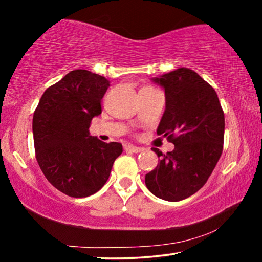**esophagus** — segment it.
Returning <instances> with one entry per match:
<instances>
[{
    "instance_id": "obj_1",
    "label": "esophagus",
    "mask_w": 262,
    "mask_h": 262,
    "mask_svg": "<svg viewBox=\"0 0 262 262\" xmlns=\"http://www.w3.org/2000/svg\"><path fill=\"white\" fill-rule=\"evenodd\" d=\"M124 149H125V151H128V152H134V154L142 152V151L144 150L143 147H139V146L131 145V144H127V145H124Z\"/></svg>"
}]
</instances>
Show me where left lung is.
<instances>
[{
  "label": "left lung",
  "mask_w": 262,
  "mask_h": 262,
  "mask_svg": "<svg viewBox=\"0 0 262 262\" xmlns=\"http://www.w3.org/2000/svg\"><path fill=\"white\" fill-rule=\"evenodd\" d=\"M165 92V111L157 135L173 143L156 169L145 175L149 190L159 199L177 202L194 195L206 184L221 157L225 113L215 90L189 68H178L152 78Z\"/></svg>",
  "instance_id": "left-lung-1"
}]
</instances>
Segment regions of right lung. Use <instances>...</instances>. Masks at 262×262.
<instances>
[{"label": "right lung", "instance_id": "right-lung-1", "mask_svg": "<svg viewBox=\"0 0 262 262\" xmlns=\"http://www.w3.org/2000/svg\"><path fill=\"white\" fill-rule=\"evenodd\" d=\"M110 86L105 77L74 70L45 91L33 117L36 161L53 187L71 197L93 195L108 180L120 143L90 135Z\"/></svg>", "mask_w": 262, "mask_h": 262}]
</instances>
